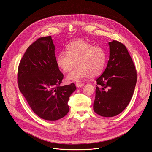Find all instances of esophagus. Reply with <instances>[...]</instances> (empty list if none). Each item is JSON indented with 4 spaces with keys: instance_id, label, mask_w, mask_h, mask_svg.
Listing matches in <instances>:
<instances>
[{
    "instance_id": "1",
    "label": "esophagus",
    "mask_w": 152,
    "mask_h": 152,
    "mask_svg": "<svg viewBox=\"0 0 152 152\" xmlns=\"http://www.w3.org/2000/svg\"><path fill=\"white\" fill-rule=\"evenodd\" d=\"M76 86L77 88H81V87H83V86H84V84L80 83H77L76 84Z\"/></svg>"
}]
</instances>
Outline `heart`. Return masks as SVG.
I'll return each mask as SVG.
<instances>
[{
	"mask_svg": "<svg viewBox=\"0 0 152 152\" xmlns=\"http://www.w3.org/2000/svg\"><path fill=\"white\" fill-rule=\"evenodd\" d=\"M67 51H61L56 58V64L63 72L70 71L75 66L77 67L66 76L67 81H80L90 76L94 77L103 72L107 61L105 49L83 39L70 43Z\"/></svg>",
	"mask_w": 152,
	"mask_h": 152,
	"instance_id": "b5f03b06",
	"label": "heart"
}]
</instances>
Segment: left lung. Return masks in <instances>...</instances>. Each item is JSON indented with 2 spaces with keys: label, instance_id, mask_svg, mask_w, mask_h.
<instances>
[{
  "label": "left lung",
  "instance_id": "8db88e82",
  "mask_svg": "<svg viewBox=\"0 0 152 152\" xmlns=\"http://www.w3.org/2000/svg\"><path fill=\"white\" fill-rule=\"evenodd\" d=\"M109 60L102 75L97 80L93 109L102 117L121 114L133 96L137 71L125 46L119 42H109Z\"/></svg>",
  "mask_w": 152,
  "mask_h": 152
}]
</instances>
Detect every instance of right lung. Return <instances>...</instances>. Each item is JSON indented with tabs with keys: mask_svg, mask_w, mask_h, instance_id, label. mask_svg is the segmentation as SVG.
Returning <instances> with one entry per match:
<instances>
[{
	"mask_svg": "<svg viewBox=\"0 0 152 152\" xmlns=\"http://www.w3.org/2000/svg\"><path fill=\"white\" fill-rule=\"evenodd\" d=\"M51 36L42 37L26 50L18 69L20 91L32 110L47 121H56L69 110L68 100L76 87L60 86L63 75L59 69Z\"/></svg>",
	"mask_w": 152,
	"mask_h": 152,
	"instance_id": "add662e5",
	"label": "right lung"
}]
</instances>
